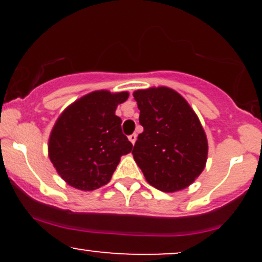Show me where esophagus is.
<instances>
[{"mask_svg":"<svg viewBox=\"0 0 262 262\" xmlns=\"http://www.w3.org/2000/svg\"><path fill=\"white\" fill-rule=\"evenodd\" d=\"M128 139L130 140V143L133 144V145H134V144H135V140H137V134H135V133L130 134V135H129V137H128Z\"/></svg>","mask_w":262,"mask_h":262,"instance_id":"esophagus-1","label":"esophagus"}]
</instances>
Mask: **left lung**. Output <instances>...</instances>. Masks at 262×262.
Masks as SVG:
<instances>
[{"instance_id": "left-lung-1", "label": "left lung", "mask_w": 262, "mask_h": 262, "mask_svg": "<svg viewBox=\"0 0 262 262\" xmlns=\"http://www.w3.org/2000/svg\"><path fill=\"white\" fill-rule=\"evenodd\" d=\"M144 132L132 154L146 181L162 192L186 188L206 166L208 143L200 119L181 95L167 87L133 93Z\"/></svg>"}]
</instances>
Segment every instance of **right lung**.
<instances>
[{"mask_svg": "<svg viewBox=\"0 0 262 262\" xmlns=\"http://www.w3.org/2000/svg\"><path fill=\"white\" fill-rule=\"evenodd\" d=\"M129 93L95 91L69 106L54 125L49 158L68 185L93 191L107 185L121 156L132 151L116 108Z\"/></svg>", "mask_w": 262, "mask_h": 262, "instance_id": "obj_1", "label": "right lung"}]
</instances>
